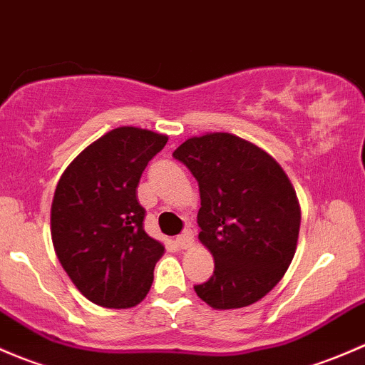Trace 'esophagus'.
Here are the masks:
<instances>
[{
  "label": "esophagus",
  "mask_w": 365,
  "mask_h": 365,
  "mask_svg": "<svg viewBox=\"0 0 365 365\" xmlns=\"http://www.w3.org/2000/svg\"><path fill=\"white\" fill-rule=\"evenodd\" d=\"M175 242H178V246L181 247V250H187V247H191V246H193V242H195L193 232L184 230L182 234L179 235L178 239H175Z\"/></svg>",
  "instance_id": "1"
}]
</instances>
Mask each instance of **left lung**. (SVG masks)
I'll list each match as a JSON object with an SVG mask.
<instances>
[{
	"instance_id": "1",
	"label": "left lung",
	"mask_w": 365,
	"mask_h": 365,
	"mask_svg": "<svg viewBox=\"0 0 365 365\" xmlns=\"http://www.w3.org/2000/svg\"><path fill=\"white\" fill-rule=\"evenodd\" d=\"M174 158L197 179L198 239L214 257L195 292L214 309L251 306L294 260L300 205L290 179L264 149L221 131L187 138Z\"/></svg>"
}]
</instances>
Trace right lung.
<instances>
[{
	"mask_svg": "<svg viewBox=\"0 0 365 365\" xmlns=\"http://www.w3.org/2000/svg\"><path fill=\"white\" fill-rule=\"evenodd\" d=\"M167 135L121 126L84 149L63 172L51 207L54 251L71 283L103 307L145 299L163 244L144 230L137 186Z\"/></svg>",
	"mask_w": 365,
	"mask_h": 365,
	"instance_id": "obj_1",
	"label": "right lung"
}]
</instances>
